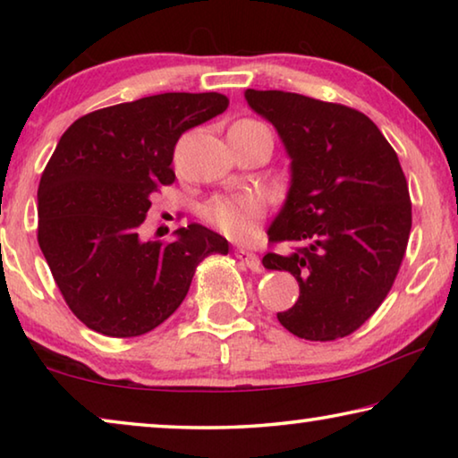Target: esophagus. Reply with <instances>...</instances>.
Listing matches in <instances>:
<instances>
[{
    "label": "esophagus",
    "instance_id": "esophagus-1",
    "mask_svg": "<svg viewBox=\"0 0 458 458\" xmlns=\"http://www.w3.org/2000/svg\"><path fill=\"white\" fill-rule=\"evenodd\" d=\"M236 259H238L240 262H244V265H246L248 268H250V270H257V273L262 268L260 259H259L254 252L246 250V248H236Z\"/></svg>",
    "mask_w": 458,
    "mask_h": 458
}]
</instances>
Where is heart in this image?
Wrapping results in <instances>:
<instances>
[{
    "label": "heart",
    "mask_w": 458,
    "mask_h": 458,
    "mask_svg": "<svg viewBox=\"0 0 458 458\" xmlns=\"http://www.w3.org/2000/svg\"><path fill=\"white\" fill-rule=\"evenodd\" d=\"M252 123V121H240ZM262 216V201L252 193L216 196L204 206V218L230 238H246L257 228Z\"/></svg>",
    "instance_id": "obj_1"
}]
</instances>
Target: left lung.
I'll return each instance as SVG.
<instances>
[{
    "instance_id": "1",
    "label": "left lung",
    "mask_w": 458,
    "mask_h": 458,
    "mask_svg": "<svg viewBox=\"0 0 458 458\" xmlns=\"http://www.w3.org/2000/svg\"><path fill=\"white\" fill-rule=\"evenodd\" d=\"M244 98L291 159L289 191L267 234L293 250L262 259L301 289L278 321L301 339L350 335L382 305L406 252L412 206L398 155L355 108L284 90L248 89Z\"/></svg>"
}]
</instances>
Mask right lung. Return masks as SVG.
<instances>
[{
  "instance_id": "obj_1",
  "label": "right lung",
  "mask_w": 458,
  "mask_h": 458,
  "mask_svg": "<svg viewBox=\"0 0 458 458\" xmlns=\"http://www.w3.org/2000/svg\"><path fill=\"white\" fill-rule=\"evenodd\" d=\"M226 108L218 92H164L84 114L60 137L38 188V244L89 329L143 335L182 305L208 254H228L199 224L165 244L141 238L151 196L175 180L177 139Z\"/></svg>"
}]
</instances>
